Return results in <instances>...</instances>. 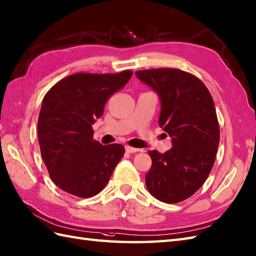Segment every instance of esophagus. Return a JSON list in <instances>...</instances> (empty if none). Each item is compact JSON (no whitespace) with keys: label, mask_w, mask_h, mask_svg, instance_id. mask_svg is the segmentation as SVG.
I'll use <instances>...</instances> for the list:
<instances>
[{"label":"esophagus","mask_w":256,"mask_h":256,"mask_svg":"<svg viewBox=\"0 0 256 256\" xmlns=\"http://www.w3.org/2000/svg\"><path fill=\"white\" fill-rule=\"evenodd\" d=\"M126 152H130V154H134V152H140V150H138V148H134V147H130V146H126Z\"/></svg>","instance_id":"esophagus-1"}]
</instances>
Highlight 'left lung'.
Instances as JSON below:
<instances>
[{"label":"left lung","mask_w":256,"mask_h":256,"mask_svg":"<svg viewBox=\"0 0 256 256\" xmlns=\"http://www.w3.org/2000/svg\"><path fill=\"white\" fill-rule=\"evenodd\" d=\"M135 75L157 92L158 123L172 138L164 154L148 152L152 168L146 186L164 203H179L203 186L215 162L219 124L212 97L203 82L181 70L152 68Z\"/></svg>","instance_id":"left-lung-1"}]
</instances>
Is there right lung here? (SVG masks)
<instances>
[{
  "label": "right lung",
  "instance_id": "right-lung-1",
  "mask_svg": "<svg viewBox=\"0 0 256 256\" xmlns=\"http://www.w3.org/2000/svg\"><path fill=\"white\" fill-rule=\"evenodd\" d=\"M133 72L77 73L46 94L38 118L41 156L52 181L78 198L102 191L124 155L120 144L104 146L92 138V124L112 94L126 85Z\"/></svg>",
  "mask_w": 256,
  "mask_h": 256
}]
</instances>
